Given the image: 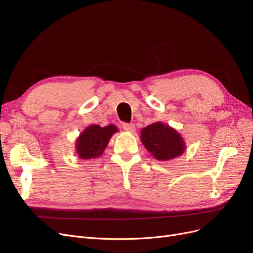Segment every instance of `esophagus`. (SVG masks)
I'll use <instances>...</instances> for the list:
<instances>
[{
    "label": "esophagus",
    "instance_id": "obj_1",
    "mask_svg": "<svg viewBox=\"0 0 253 253\" xmlns=\"http://www.w3.org/2000/svg\"><path fill=\"white\" fill-rule=\"evenodd\" d=\"M122 127H124L125 131H127V132L135 131V126L133 124H122Z\"/></svg>",
    "mask_w": 253,
    "mask_h": 253
}]
</instances>
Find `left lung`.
Listing matches in <instances>:
<instances>
[{"mask_svg": "<svg viewBox=\"0 0 253 253\" xmlns=\"http://www.w3.org/2000/svg\"><path fill=\"white\" fill-rule=\"evenodd\" d=\"M141 142L153 157L163 162L180 156L186 149L185 141L178 132L163 122L143 127Z\"/></svg>", "mask_w": 253, "mask_h": 253, "instance_id": "obj_1", "label": "left lung"}]
</instances>
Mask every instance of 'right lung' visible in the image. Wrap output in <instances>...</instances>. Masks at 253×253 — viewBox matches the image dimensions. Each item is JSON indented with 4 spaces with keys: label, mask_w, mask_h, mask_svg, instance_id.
Returning <instances> with one entry per match:
<instances>
[{
    "label": "right lung",
    "mask_w": 253,
    "mask_h": 253,
    "mask_svg": "<svg viewBox=\"0 0 253 253\" xmlns=\"http://www.w3.org/2000/svg\"><path fill=\"white\" fill-rule=\"evenodd\" d=\"M116 132L118 128L113 125L103 127L97 125L87 126L76 141V151L79 158L91 159L102 155L111 137Z\"/></svg>",
    "instance_id": "1"
}]
</instances>
